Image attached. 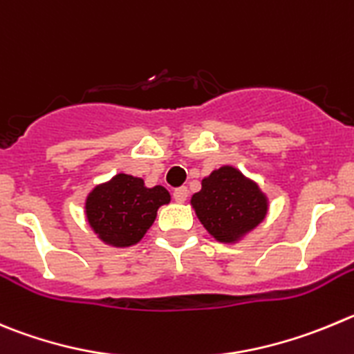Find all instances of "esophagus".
<instances>
[{
	"label": "esophagus",
	"mask_w": 354,
	"mask_h": 354,
	"mask_svg": "<svg viewBox=\"0 0 354 354\" xmlns=\"http://www.w3.org/2000/svg\"><path fill=\"white\" fill-rule=\"evenodd\" d=\"M173 197H174V201H176V203H185V201H187V197H188V190L185 187L176 188V190L173 192Z\"/></svg>",
	"instance_id": "1"
}]
</instances>
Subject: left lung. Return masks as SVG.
Segmentation results:
<instances>
[{
	"mask_svg": "<svg viewBox=\"0 0 354 354\" xmlns=\"http://www.w3.org/2000/svg\"><path fill=\"white\" fill-rule=\"evenodd\" d=\"M199 222L218 243H236L263 222L269 203L253 180L223 166L203 180L190 201Z\"/></svg>",
	"mask_w": 354,
	"mask_h": 354,
	"instance_id": "obj_1",
	"label": "left lung"
}]
</instances>
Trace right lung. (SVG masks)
<instances>
[{"instance_id": "add662e5", "label": "right lung", "mask_w": 354, "mask_h": 354, "mask_svg": "<svg viewBox=\"0 0 354 354\" xmlns=\"http://www.w3.org/2000/svg\"><path fill=\"white\" fill-rule=\"evenodd\" d=\"M169 201V192L160 185L148 188L141 178L120 173L88 194L85 216L102 243L127 248L143 239L158 207Z\"/></svg>"}]
</instances>
